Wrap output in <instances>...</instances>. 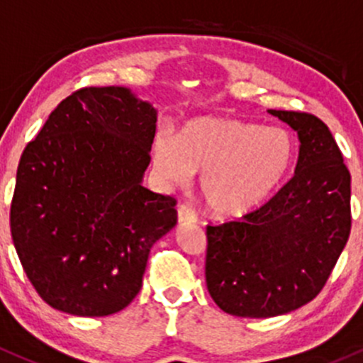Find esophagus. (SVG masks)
I'll list each match as a JSON object with an SVG mask.
<instances>
[{
    "mask_svg": "<svg viewBox=\"0 0 363 363\" xmlns=\"http://www.w3.org/2000/svg\"><path fill=\"white\" fill-rule=\"evenodd\" d=\"M196 221H197V216L192 208H189V206H180V208H178V223L192 225L196 223Z\"/></svg>",
    "mask_w": 363,
    "mask_h": 363,
    "instance_id": "34e87169",
    "label": "esophagus"
}]
</instances>
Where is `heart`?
<instances>
[{
	"label": "heart",
	"instance_id": "b5f03b06",
	"mask_svg": "<svg viewBox=\"0 0 363 363\" xmlns=\"http://www.w3.org/2000/svg\"><path fill=\"white\" fill-rule=\"evenodd\" d=\"M294 140L282 128L245 121L204 118L186 123L177 140L159 135L152 147L157 177L183 186L201 177V196L216 218L255 211L275 192L294 162Z\"/></svg>",
	"mask_w": 363,
	"mask_h": 363
}]
</instances>
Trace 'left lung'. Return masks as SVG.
<instances>
[{"instance_id":"1","label":"left lung","mask_w":363,"mask_h":363,"mask_svg":"<svg viewBox=\"0 0 363 363\" xmlns=\"http://www.w3.org/2000/svg\"><path fill=\"white\" fill-rule=\"evenodd\" d=\"M268 112L298 133L294 177L240 221L208 227V291L235 317H277L310 303L352 230V177L329 128L306 112Z\"/></svg>"}]
</instances>
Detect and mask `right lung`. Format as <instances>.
<instances>
[{
	"label": "right lung",
	"mask_w": 363,
	"mask_h": 363,
	"mask_svg": "<svg viewBox=\"0 0 363 363\" xmlns=\"http://www.w3.org/2000/svg\"><path fill=\"white\" fill-rule=\"evenodd\" d=\"M157 111L130 88H83L57 105L17 169L10 228L38 294L55 310L105 317L142 289L152 245L177 201L142 185Z\"/></svg>",
	"instance_id": "1"
}]
</instances>
